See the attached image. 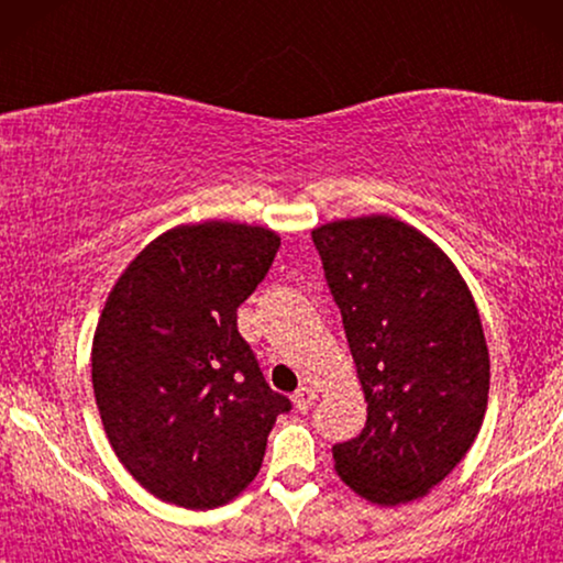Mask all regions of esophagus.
<instances>
[{
  "mask_svg": "<svg viewBox=\"0 0 563 563\" xmlns=\"http://www.w3.org/2000/svg\"><path fill=\"white\" fill-rule=\"evenodd\" d=\"M314 399H318V391H314L312 387H299L295 395H291V402H295L297 410H310V407L314 405Z\"/></svg>",
  "mask_w": 563,
  "mask_h": 563,
  "instance_id": "34e87169",
  "label": "esophagus"
}]
</instances>
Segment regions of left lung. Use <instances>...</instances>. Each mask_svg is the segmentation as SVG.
<instances>
[{
	"label": "left lung",
	"mask_w": 563,
	"mask_h": 563,
	"mask_svg": "<svg viewBox=\"0 0 563 563\" xmlns=\"http://www.w3.org/2000/svg\"><path fill=\"white\" fill-rule=\"evenodd\" d=\"M341 307L366 426L333 445L335 472L366 503L426 497L479 435L489 351L472 289L418 228L389 214L312 230Z\"/></svg>",
	"instance_id": "1"
}]
</instances>
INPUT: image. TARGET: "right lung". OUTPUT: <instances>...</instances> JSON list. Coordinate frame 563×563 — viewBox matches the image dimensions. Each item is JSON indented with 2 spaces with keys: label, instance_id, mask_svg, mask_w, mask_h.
Wrapping results in <instances>:
<instances>
[{
  "label": "right lung",
  "instance_id": "add662e5",
  "mask_svg": "<svg viewBox=\"0 0 563 563\" xmlns=\"http://www.w3.org/2000/svg\"><path fill=\"white\" fill-rule=\"evenodd\" d=\"M272 228L176 225L118 276L91 341V387L120 464L161 503L212 510L256 479L289 399L238 333L279 251Z\"/></svg>",
  "mask_w": 563,
  "mask_h": 563
}]
</instances>
